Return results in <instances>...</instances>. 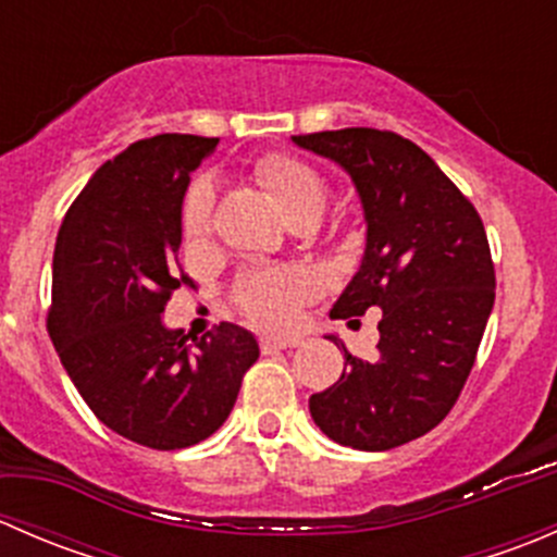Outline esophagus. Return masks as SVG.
Wrapping results in <instances>:
<instances>
[{"label": "esophagus", "mask_w": 557, "mask_h": 557, "mask_svg": "<svg viewBox=\"0 0 557 557\" xmlns=\"http://www.w3.org/2000/svg\"><path fill=\"white\" fill-rule=\"evenodd\" d=\"M299 345V339H261V352H277V350H288V347Z\"/></svg>", "instance_id": "esophagus-1"}]
</instances>
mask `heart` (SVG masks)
I'll list each match as a JSON object with an SVG mask.
<instances>
[{
    "instance_id": "b5f03b06",
    "label": "heart",
    "mask_w": 557,
    "mask_h": 557,
    "mask_svg": "<svg viewBox=\"0 0 557 557\" xmlns=\"http://www.w3.org/2000/svg\"><path fill=\"white\" fill-rule=\"evenodd\" d=\"M256 183L272 196L288 221L301 215H320L329 185L323 174L290 153H267L252 166ZM212 196L210 183L199 180L185 194L180 207V234L190 250H201L212 239ZM312 277L301 269H258L245 272L234 285V305L247 320L269 331H285L299 318V307L312 296Z\"/></svg>"
}]
</instances>
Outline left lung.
Returning <instances> with one entry per match:
<instances>
[{"label": "left lung", "instance_id": "obj_1", "mask_svg": "<svg viewBox=\"0 0 557 557\" xmlns=\"http://www.w3.org/2000/svg\"><path fill=\"white\" fill-rule=\"evenodd\" d=\"M350 172L367 215L361 269L331 318L380 307L377 358L345 345L342 377L312 393L329 440L391 450L429 434L458 401L496 299V269L480 212L429 153L385 128H336L294 137Z\"/></svg>", "mask_w": 557, "mask_h": 557}]
</instances>
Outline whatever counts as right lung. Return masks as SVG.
I'll return each instance as SVG.
<instances>
[{
	"label": "right lung",
	"mask_w": 557,
	"mask_h": 557,
	"mask_svg": "<svg viewBox=\"0 0 557 557\" xmlns=\"http://www.w3.org/2000/svg\"><path fill=\"white\" fill-rule=\"evenodd\" d=\"M218 137L159 134L99 166L55 237L48 334L91 412L150 450L199 445L226 423L247 369L250 331L221 323L185 345L161 323L185 283L180 207Z\"/></svg>",
	"instance_id": "obj_1"
}]
</instances>
